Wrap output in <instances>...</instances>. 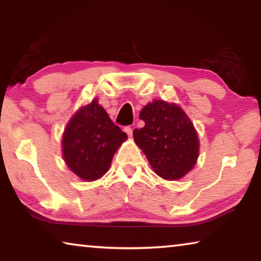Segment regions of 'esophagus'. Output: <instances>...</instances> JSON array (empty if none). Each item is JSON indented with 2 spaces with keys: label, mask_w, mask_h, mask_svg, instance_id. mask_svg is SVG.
<instances>
[{
  "label": "esophagus",
  "mask_w": 261,
  "mask_h": 261,
  "mask_svg": "<svg viewBox=\"0 0 261 261\" xmlns=\"http://www.w3.org/2000/svg\"><path fill=\"white\" fill-rule=\"evenodd\" d=\"M123 130H124L125 134H126L127 136H129V137H131V136H132V127H130V126H125L124 129H123Z\"/></svg>",
  "instance_id": "34e87169"
}]
</instances>
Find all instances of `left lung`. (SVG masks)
Returning a JSON list of instances; mask_svg holds the SVG:
<instances>
[{
	"label": "left lung",
	"mask_w": 261,
	"mask_h": 261,
	"mask_svg": "<svg viewBox=\"0 0 261 261\" xmlns=\"http://www.w3.org/2000/svg\"><path fill=\"white\" fill-rule=\"evenodd\" d=\"M139 117L145 126L134 130V138L153 170L168 180L182 178L199 154V139L191 120L177 105L163 100L145 106Z\"/></svg>",
	"instance_id": "8db88e82"
}]
</instances>
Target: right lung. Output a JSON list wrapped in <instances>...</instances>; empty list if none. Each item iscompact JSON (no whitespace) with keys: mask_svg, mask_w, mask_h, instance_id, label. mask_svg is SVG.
<instances>
[{"mask_svg":"<svg viewBox=\"0 0 261 261\" xmlns=\"http://www.w3.org/2000/svg\"><path fill=\"white\" fill-rule=\"evenodd\" d=\"M125 139V132L114 124L95 99L79 109L65 127L64 161L78 177L95 180L107 173L115 152Z\"/></svg>","mask_w":261,"mask_h":261,"instance_id":"right-lung-1","label":"right lung"}]
</instances>
